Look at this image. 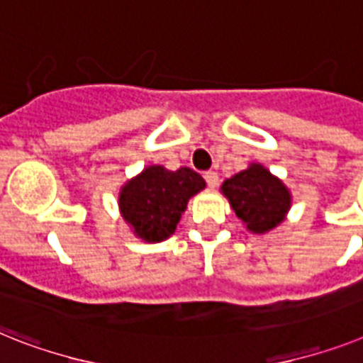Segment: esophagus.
<instances>
[{
	"mask_svg": "<svg viewBox=\"0 0 363 363\" xmlns=\"http://www.w3.org/2000/svg\"><path fill=\"white\" fill-rule=\"evenodd\" d=\"M203 179H206V184H208L209 189L218 187V174L213 172V170H208V172L203 174Z\"/></svg>",
	"mask_w": 363,
	"mask_h": 363,
	"instance_id": "esophagus-1",
	"label": "esophagus"
}]
</instances>
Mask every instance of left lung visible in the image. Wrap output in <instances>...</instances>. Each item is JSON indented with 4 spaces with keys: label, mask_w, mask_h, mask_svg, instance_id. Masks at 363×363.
Returning a JSON list of instances; mask_svg holds the SVG:
<instances>
[{
    "label": "left lung",
    "mask_w": 363,
    "mask_h": 363,
    "mask_svg": "<svg viewBox=\"0 0 363 363\" xmlns=\"http://www.w3.org/2000/svg\"><path fill=\"white\" fill-rule=\"evenodd\" d=\"M220 191L238 218L252 233H265L277 228L291 208L289 189L257 163L226 179Z\"/></svg>",
    "instance_id": "obj_1"
}]
</instances>
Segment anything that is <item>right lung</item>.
Returning a JSON list of instances; mask_svg holds the SVG:
<instances>
[{"label":"right lung","instance_id":"obj_1","mask_svg":"<svg viewBox=\"0 0 363 363\" xmlns=\"http://www.w3.org/2000/svg\"><path fill=\"white\" fill-rule=\"evenodd\" d=\"M206 187L202 176L182 167H146L121 189L118 206L133 233L146 242L164 241L174 233L191 196Z\"/></svg>","mask_w":363,"mask_h":363}]
</instances>
